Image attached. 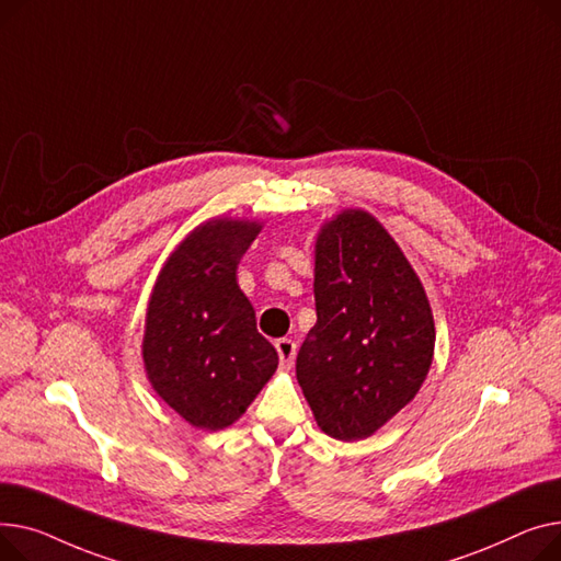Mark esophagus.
Here are the masks:
<instances>
[{"mask_svg": "<svg viewBox=\"0 0 561 561\" xmlns=\"http://www.w3.org/2000/svg\"><path fill=\"white\" fill-rule=\"evenodd\" d=\"M276 351H278V357H280V369L289 371L291 365H294V357H296V342L283 337V340L276 342Z\"/></svg>", "mask_w": 561, "mask_h": 561, "instance_id": "34e87169", "label": "esophagus"}]
</instances>
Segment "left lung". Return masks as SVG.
<instances>
[{"mask_svg":"<svg viewBox=\"0 0 561 561\" xmlns=\"http://www.w3.org/2000/svg\"><path fill=\"white\" fill-rule=\"evenodd\" d=\"M314 304L296 380L325 435L367 439L431 371L435 321L425 289L374 215L342 210L314 244Z\"/></svg>","mask_w":561,"mask_h":561,"instance_id":"obj_1","label":"left lung"}]
</instances>
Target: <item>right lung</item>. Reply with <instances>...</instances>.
<instances>
[{
	"instance_id": "add662e5",
	"label": "right lung",
	"mask_w": 561,
	"mask_h": 561,
	"mask_svg": "<svg viewBox=\"0 0 561 561\" xmlns=\"http://www.w3.org/2000/svg\"><path fill=\"white\" fill-rule=\"evenodd\" d=\"M251 219L196 226L153 285L142 359L158 397L202 431L236 423L278 367L238 285V262L260 233Z\"/></svg>"
}]
</instances>
